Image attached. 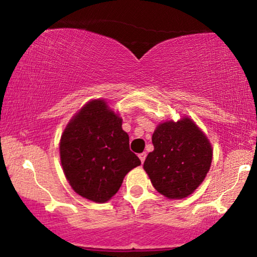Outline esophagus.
I'll return each mask as SVG.
<instances>
[{
    "instance_id": "34e87169",
    "label": "esophagus",
    "mask_w": 257,
    "mask_h": 257,
    "mask_svg": "<svg viewBox=\"0 0 257 257\" xmlns=\"http://www.w3.org/2000/svg\"><path fill=\"white\" fill-rule=\"evenodd\" d=\"M139 159H140V161H142V163L144 164V161H145V159H146V153H145V152L140 153V154H139Z\"/></svg>"
}]
</instances>
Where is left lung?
I'll use <instances>...</instances> for the list:
<instances>
[{"label": "left lung", "mask_w": 257, "mask_h": 257, "mask_svg": "<svg viewBox=\"0 0 257 257\" xmlns=\"http://www.w3.org/2000/svg\"><path fill=\"white\" fill-rule=\"evenodd\" d=\"M154 146L144 170L153 187L170 199L192 194L208 173L213 151L209 140L189 118L160 124L152 136Z\"/></svg>", "instance_id": "8db88e82"}]
</instances>
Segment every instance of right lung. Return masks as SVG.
Listing matches in <instances>:
<instances>
[{"instance_id":"add662e5","label":"right lung","mask_w":257,"mask_h":257,"mask_svg":"<svg viewBox=\"0 0 257 257\" xmlns=\"http://www.w3.org/2000/svg\"><path fill=\"white\" fill-rule=\"evenodd\" d=\"M121 122L105 100L97 99L84 105L63 132L59 143L63 172L83 198L108 201L125 175L142 164L130 150Z\"/></svg>"}]
</instances>
